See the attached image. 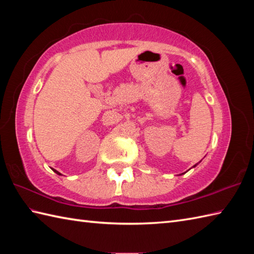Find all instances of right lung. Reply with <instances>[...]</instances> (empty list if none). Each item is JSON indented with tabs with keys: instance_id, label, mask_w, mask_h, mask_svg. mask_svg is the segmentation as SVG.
<instances>
[{
	"instance_id": "add662e5",
	"label": "right lung",
	"mask_w": 254,
	"mask_h": 254,
	"mask_svg": "<svg viewBox=\"0 0 254 254\" xmlns=\"http://www.w3.org/2000/svg\"><path fill=\"white\" fill-rule=\"evenodd\" d=\"M53 171H55V172H56V174H58V175H61V174H60V172H59V171H57V170H55V169H53Z\"/></svg>"
}]
</instances>
